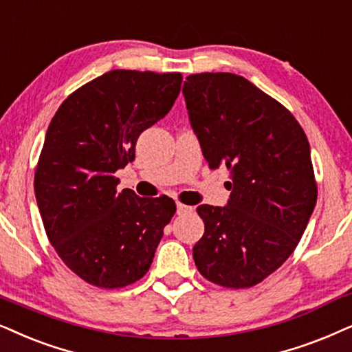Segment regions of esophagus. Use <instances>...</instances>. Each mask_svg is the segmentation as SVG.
<instances>
[{
	"label": "esophagus",
	"instance_id": "34e87169",
	"mask_svg": "<svg viewBox=\"0 0 352 352\" xmlns=\"http://www.w3.org/2000/svg\"><path fill=\"white\" fill-rule=\"evenodd\" d=\"M190 212H192V207H189V205L176 204V213H177V215H186V213H190Z\"/></svg>",
	"mask_w": 352,
	"mask_h": 352
}]
</instances>
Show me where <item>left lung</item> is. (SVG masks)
Returning <instances> with one entry per match:
<instances>
[{"label":"left lung","mask_w":352,"mask_h":352,"mask_svg":"<svg viewBox=\"0 0 352 352\" xmlns=\"http://www.w3.org/2000/svg\"><path fill=\"white\" fill-rule=\"evenodd\" d=\"M182 94L208 166L230 170L225 207H197L205 231L195 265L215 285L250 287L293 254L316 208L309 140L281 103L243 76L192 74Z\"/></svg>","instance_id":"8db88e82"}]
</instances>
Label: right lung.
I'll return each mask as SVG.
<instances>
[{
  "label": "right lung",
  "mask_w": 352,
  "mask_h": 352,
  "mask_svg": "<svg viewBox=\"0 0 352 352\" xmlns=\"http://www.w3.org/2000/svg\"><path fill=\"white\" fill-rule=\"evenodd\" d=\"M179 72H104L71 94L50 122L35 199L50 243L67 268L98 287H122L152 265L175 200L118 192L115 173L135 158L145 129L168 115Z\"/></svg>",
  "instance_id": "add662e5"
}]
</instances>
